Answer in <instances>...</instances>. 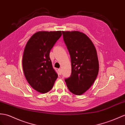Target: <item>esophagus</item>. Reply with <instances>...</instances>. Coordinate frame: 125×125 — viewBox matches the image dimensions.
Wrapping results in <instances>:
<instances>
[{"label":"esophagus","instance_id":"34e87169","mask_svg":"<svg viewBox=\"0 0 125 125\" xmlns=\"http://www.w3.org/2000/svg\"><path fill=\"white\" fill-rule=\"evenodd\" d=\"M58 72H59V74L60 75H61V74H62V70H61V69H59L58 70Z\"/></svg>","mask_w":125,"mask_h":125}]
</instances>
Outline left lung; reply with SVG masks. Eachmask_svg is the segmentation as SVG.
Wrapping results in <instances>:
<instances>
[{"mask_svg": "<svg viewBox=\"0 0 125 125\" xmlns=\"http://www.w3.org/2000/svg\"><path fill=\"white\" fill-rule=\"evenodd\" d=\"M62 33L72 66L71 76L65 81L70 92L81 95L91 87L97 77L99 61L97 51L85 34L78 31Z\"/></svg>", "mask_w": 125, "mask_h": 125, "instance_id": "8db88e82", "label": "left lung"}]
</instances>
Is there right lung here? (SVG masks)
Here are the masks:
<instances>
[{
  "label": "right lung",
  "instance_id": "right-lung-1",
  "mask_svg": "<svg viewBox=\"0 0 125 125\" xmlns=\"http://www.w3.org/2000/svg\"><path fill=\"white\" fill-rule=\"evenodd\" d=\"M61 35V31H38L25 46L22 61L24 75L31 87L40 93L50 91L58 76L50 53Z\"/></svg>",
  "mask_w": 125,
  "mask_h": 125
}]
</instances>
